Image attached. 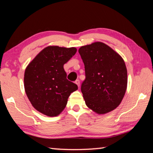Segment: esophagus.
<instances>
[{
    "label": "esophagus",
    "instance_id": "1",
    "mask_svg": "<svg viewBox=\"0 0 153 153\" xmlns=\"http://www.w3.org/2000/svg\"><path fill=\"white\" fill-rule=\"evenodd\" d=\"M75 83H76V84L77 85V86L79 87L80 82H79V79H76V82H75Z\"/></svg>",
    "mask_w": 153,
    "mask_h": 153
}]
</instances>
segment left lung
<instances>
[{"label":"left lung","instance_id":"left-lung-1","mask_svg":"<svg viewBox=\"0 0 153 153\" xmlns=\"http://www.w3.org/2000/svg\"><path fill=\"white\" fill-rule=\"evenodd\" d=\"M78 51L85 67L86 79L81 91L87 107L98 114L114 110L126 91L125 62L112 48L100 42L82 46Z\"/></svg>","mask_w":153,"mask_h":153}]
</instances>
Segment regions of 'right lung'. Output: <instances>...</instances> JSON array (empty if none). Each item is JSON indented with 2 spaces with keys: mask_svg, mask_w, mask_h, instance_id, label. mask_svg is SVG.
<instances>
[{
  "mask_svg": "<svg viewBox=\"0 0 153 153\" xmlns=\"http://www.w3.org/2000/svg\"><path fill=\"white\" fill-rule=\"evenodd\" d=\"M77 51L74 47L48 46L28 65L24 74L25 93L36 110L54 117L61 113L77 86L67 79L63 65Z\"/></svg>",
  "mask_w": 153,
  "mask_h": 153,
  "instance_id": "1",
  "label": "right lung"
}]
</instances>
